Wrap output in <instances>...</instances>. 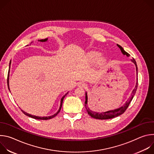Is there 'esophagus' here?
<instances>
[{
    "label": "esophagus",
    "instance_id": "34e87169",
    "mask_svg": "<svg viewBox=\"0 0 154 154\" xmlns=\"http://www.w3.org/2000/svg\"><path fill=\"white\" fill-rule=\"evenodd\" d=\"M78 86H80V87L85 88V87H86V84L85 83L83 82H79V83H78Z\"/></svg>",
    "mask_w": 154,
    "mask_h": 154
}]
</instances>
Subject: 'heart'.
I'll return each instance as SVG.
<instances>
[{
  "label": "heart",
  "instance_id": "b5f03b06",
  "mask_svg": "<svg viewBox=\"0 0 154 154\" xmlns=\"http://www.w3.org/2000/svg\"><path fill=\"white\" fill-rule=\"evenodd\" d=\"M99 55H100V54L97 52H93L90 55V58L92 60H96L99 58Z\"/></svg>",
  "mask_w": 154,
  "mask_h": 154
}]
</instances>
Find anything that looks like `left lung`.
<instances>
[{
	"label": "left lung",
	"instance_id": "8db88e82",
	"mask_svg": "<svg viewBox=\"0 0 154 154\" xmlns=\"http://www.w3.org/2000/svg\"><path fill=\"white\" fill-rule=\"evenodd\" d=\"M118 47L120 49L121 52L122 53L123 55H125L127 57H129L130 54H128L127 52H126L124 49L122 48V47H121L120 45H117ZM131 62H133L135 66H136V71H137V82H136V85L135 86L134 88V89L133 90L132 92H131V97L130 98V99L127 100L124 104L121 106V107L116 108V109H112V110H108L105 112H94L88 107V96H87V93L86 92L85 93V106L86 109V112H88V114L90 116H91V117L94 118V119H112L115 117H117L118 116L121 115L122 114H123L124 113V112L126 110V109L128 108L130 103L131 102V100L134 98V96L136 93L137 87H138V68H137V63L136 61L135 60L134 58L131 60Z\"/></svg>",
	"mask_w": 154,
	"mask_h": 154
}]
</instances>
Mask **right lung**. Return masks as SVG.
Instances as JSON below:
<instances>
[{"instance_id": "right-lung-1", "label": "right lung", "mask_w": 154, "mask_h": 154, "mask_svg": "<svg viewBox=\"0 0 154 154\" xmlns=\"http://www.w3.org/2000/svg\"><path fill=\"white\" fill-rule=\"evenodd\" d=\"M48 38H46V39H40V40H38V41H40V42H46V41H48ZM27 46H29V45H27ZM10 65H11V61H10V66H9V71H8V79H7V83H8V90H10V86H9V73H10ZM68 92L66 94H64L62 97H61V101H60V108H59V109H58V110L57 111V112L56 113H55L54 115H52V116H42V117H41V116H35V115H30V114H29V113H26V112H25L24 111H23V109H21V111L23 112V113L24 114V115H27V116H29V117H30V118H33V119H41V120H48V119H52V118H54L55 116H57V114L60 112V109H61V106H62V103H63V99H64V97L66 96L67 94H68Z\"/></svg>"}]
</instances>
